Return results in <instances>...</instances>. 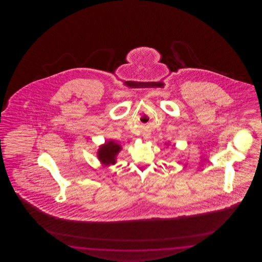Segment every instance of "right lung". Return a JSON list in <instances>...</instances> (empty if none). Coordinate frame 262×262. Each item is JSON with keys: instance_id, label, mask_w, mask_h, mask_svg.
Listing matches in <instances>:
<instances>
[{"instance_id": "right-lung-1", "label": "right lung", "mask_w": 262, "mask_h": 262, "mask_svg": "<svg viewBox=\"0 0 262 262\" xmlns=\"http://www.w3.org/2000/svg\"><path fill=\"white\" fill-rule=\"evenodd\" d=\"M121 149H122L121 146L114 143L113 141L106 142V144L101 147L98 151V156H99L100 161L106 165L115 164V158Z\"/></svg>"}]
</instances>
